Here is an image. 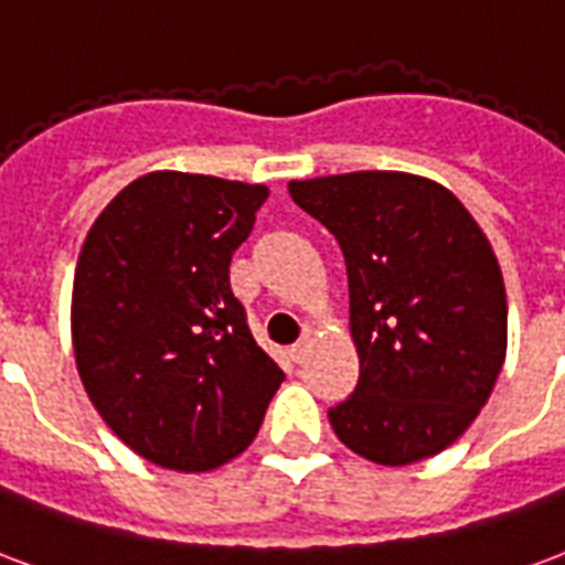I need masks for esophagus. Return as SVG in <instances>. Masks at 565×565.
Instances as JSON below:
<instances>
[{
  "instance_id": "obj_1",
  "label": "esophagus",
  "mask_w": 565,
  "mask_h": 565,
  "mask_svg": "<svg viewBox=\"0 0 565 565\" xmlns=\"http://www.w3.org/2000/svg\"><path fill=\"white\" fill-rule=\"evenodd\" d=\"M308 347H311V332L305 329L302 338H299V341H296V344L290 347V356H294L296 362H302V359L308 356Z\"/></svg>"
}]
</instances>
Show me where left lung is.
I'll return each instance as SVG.
<instances>
[{
    "label": "left lung",
    "instance_id": "1",
    "mask_svg": "<svg viewBox=\"0 0 565 565\" xmlns=\"http://www.w3.org/2000/svg\"><path fill=\"white\" fill-rule=\"evenodd\" d=\"M344 250L359 383L329 411L347 449L386 467L443 452L479 416L505 359V290L473 215L411 173L290 182Z\"/></svg>",
    "mask_w": 565,
    "mask_h": 565
}]
</instances>
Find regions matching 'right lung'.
Masks as SVG:
<instances>
[{
    "label": "right lung",
    "instance_id": "add662e5",
    "mask_svg": "<svg viewBox=\"0 0 565 565\" xmlns=\"http://www.w3.org/2000/svg\"><path fill=\"white\" fill-rule=\"evenodd\" d=\"M269 191L149 173L92 224L74 271L71 335L95 411L146 461L203 473L257 437L284 371L230 287L233 250Z\"/></svg>",
    "mask_w": 565,
    "mask_h": 565
}]
</instances>
